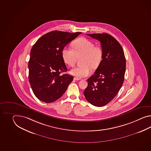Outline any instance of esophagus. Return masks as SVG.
<instances>
[{"label": "esophagus", "mask_w": 151, "mask_h": 151, "mask_svg": "<svg viewBox=\"0 0 151 151\" xmlns=\"http://www.w3.org/2000/svg\"><path fill=\"white\" fill-rule=\"evenodd\" d=\"M74 80H76V81H78V80H80V78H78L77 77H74Z\"/></svg>", "instance_id": "1"}]
</instances>
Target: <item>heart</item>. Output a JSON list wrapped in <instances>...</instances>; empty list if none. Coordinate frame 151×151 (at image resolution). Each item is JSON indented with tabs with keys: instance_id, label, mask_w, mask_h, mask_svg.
I'll list each match as a JSON object with an SVG mask.
<instances>
[{
	"instance_id": "heart-1",
	"label": "heart",
	"mask_w": 151,
	"mask_h": 151,
	"mask_svg": "<svg viewBox=\"0 0 151 151\" xmlns=\"http://www.w3.org/2000/svg\"><path fill=\"white\" fill-rule=\"evenodd\" d=\"M73 49L64 47L62 51L63 61L69 66H74L77 58H81L82 66H77L70 71V74L78 78L86 77L92 69L99 66L103 59V51L101 47L94 45L92 41L86 37H80L74 40Z\"/></svg>"
}]
</instances>
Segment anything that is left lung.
Returning <instances> with one entry per match:
<instances>
[{
  "mask_svg": "<svg viewBox=\"0 0 151 151\" xmlns=\"http://www.w3.org/2000/svg\"><path fill=\"white\" fill-rule=\"evenodd\" d=\"M100 41L102 61L94 74L88 78L83 92L89 103L96 106L106 105L117 95L124 80L126 60L121 45L107 33L87 34Z\"/></svg>",
  "mask_w": 151,
  "mask_h": 151,
  "instance_id": "8db88e82",
  "label": "left lung"
}]
</instances>
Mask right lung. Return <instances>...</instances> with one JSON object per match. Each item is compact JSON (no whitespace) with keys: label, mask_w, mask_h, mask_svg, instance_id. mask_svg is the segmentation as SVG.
<instances>
[{"label":"right lung","mask_w":151,"mask_h":151,"mask_svg":"<svg viewBox=\"0 0 151 151\" xmlns=\"http://www.w3.org/2000/svg\"><path fill=\"white\" fill-rule=\"evenodd\" d=\"M81 33L52 31L42 35L33 46L28 62L29 81L34 94L41 101H55L73 80V76L62 74L68 70L62 51Z\"/></svg>","instance_id":"obj_1"}]
</instances>
